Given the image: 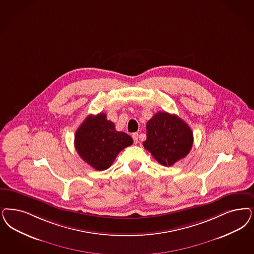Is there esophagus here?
Returning a JSON list of instances; mask_svg holds the SVG:
<instances>
[{
	"mask_svg": "<svg viewBox=\"0 0 254 254\" xmlns=\"http://www.w3.org/2000/svg\"><path fill=\"white\" fill-rule=\"evenodd\" d=\"M132 138H133V140H134V143H138V138H139V134L138 133H133L132 134Z\"/></svg>",
	"mask_w": 254,
	"mask_h": 254,
	"instance_id": "1",
	"label": "esophagus"
}]
</instances>
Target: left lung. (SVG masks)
<instances>
[{
    "label": "left lung",
    "instance_id": "obj_1",
    "mask_svg": "<svg viewBox=\"0 0 254 254\" xmlns=\"http://www.w3.org/2000/svg\"><path fill=\"white\" fill-rule=\"evenodd\" d=\"M146 132L142 144L161 165H174L192 147L190 127L175 114L158 112L146 124Z\"/></svg>",
    "mask_w": 254,
    "mask_h": 254
}]
</instances>
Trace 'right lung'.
<instances>
[{
	"label": "right lung",
	"mask_w": 254,
	"mask_h": 254,
	"mask_svg": "<svg viewBox=\"0 0 254 254\" xmlns=\"http://www.w3.org/2000/svg\"><path fill=\"white\" fill-rule=\"evenodd\" d=\"M133 140L127 133L115 130L114 123L105 114L89 115L75 134V148L79 157L97 171H104L114 163L123 149Z\"/></svg>",
	"instance_id": "add662e5"
}]
</instances>
